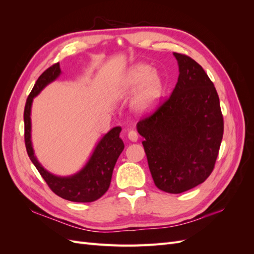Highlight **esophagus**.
Masks as SVG:
<instances>
[{
  "mask_svg": "<svg viewBox=\"0 0 254 254\" xmlns=\"http://www.w3.org/2000/svg\"><path fill=\"white\" fill-rule=\"evenodd\" d=\"M128 137H129V140H131L132 142H136L137 139H139V133H137L136 130L132 129L128 132Z\"/></svg>",
  "mask_w": 254,
  "mask_h": 254,
  "instance_id": "1",
  "label": "esophagus"
}]
</instances>
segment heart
Instances as JSON below:
<instances>
[{"instance_id":"1","label":"heart","mask_w":254,"mask_h":254,"mask_svg":"<svg viewBox=\"0 0 254 254\" xmlns=\"http://www.w3.org/2000/svg\"><path fill=\"white\" fill-rule=\"evenodd\" d=\"M142 84L135 97V104L140 108H146L155 103L163 90L159 76L153 73V67L148 64H137L127 76V86L135 88Z\"/></svg>"}]
</instances>
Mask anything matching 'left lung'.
Wrapping results in <instances>:
<instances>
[{
  "label": "left lung",
  "instance_id": "left-lung-1",
  "mask_svg": "<svg viewBox=\"0 0 254 254\" xmlns=\"http://www.w3.org/2000/svg\"><path fill=\"white\" fill-rule=\"evenodd\" d=\"M179 64L172 95L137 123L156 187L180 194L204 182L214 170L224 135V118L214 83L190 56Z\"/></svg>",
  "mask_w": 254,
  "mask_h": 254
}]
</instances>
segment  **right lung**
Returning a JSON list of instances; mask_svg holds the SVG:
<instances>
[{"label":"right lung","mask_w":254,"mask_h":254,"mask_svg":"<svg viewBox=\"0 0 254 254\" xmlns=\"http://www.w3.org/2000/svg\"><path fill=\"white\" fill-rule=\"evenodd\" d=\"M60 72L59 63L54 64L47 68L37 79L26 99L24 108L25 147L30 161L34 163L49 188L57 196L73 202H92L101 198L110 187L114 165L124 149V143L120 137L122 128L114 127L105 134L97 144L87 165L78 174L67 178H61L45 171L34 156L32 142H30V107H32L33 98L39 94V92L47 84L55 80Z\"/></svg>","instance_id":"1"}]
</instances>
